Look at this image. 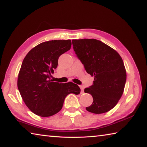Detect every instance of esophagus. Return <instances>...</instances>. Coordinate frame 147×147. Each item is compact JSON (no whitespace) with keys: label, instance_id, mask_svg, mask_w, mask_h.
I'll list each match as a JSON object with an SVG mask.
<instances>
[{"label":"esophagus","instance_id":"1","mask_svg":"<svg viewBox=\"0 0 147 147\" xmlns=\"http://www.w3.org/2000/svg\"><path fill=\"white\" fill-rule=\"evenodd\" d=\"M80 89H81V94H84V86H82V85H80Z\"/></svg>","mask_w":147,"mask_h":147}]
</instances>
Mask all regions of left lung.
<instances>
[{
  "instance_id": "8db88e82",
  "label": "left lung",
  "mask_w": 147,
  "mask_h": 147,
  "mask_svg": "<svg viewBox=\"0 0 147 147\" xmlns=\"http://www.w3.org/2000/svg\"><path fill=\"white\" fill-rule=\"evenodd\" d=\"M72 42L77 57L94 78L93 85L84 89L93 98L86 110L94 114L107 113L116 106L123 93L127 73L122 58L116 51L98 40Z\"/></svg>"
}]
</instances>
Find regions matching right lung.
Masks as SVG:
<instances>
[{
  "mask_svg": "<svg viewBox=\"0 0 147 147\" xmlns=\"http://www.w3.org/2000/svg\"><path fill=\"white\" fill-rule=\"evenodd\" d=\"M71 40L44 42L26 55L18 73L17 86L29 110L41 117L58 113L65 97L79 94L80 89L73 82L60 84L51 80L61 55L71 49Z\"/></svg>",
  "mask_w": 147,
  "mask_h": 147,
  "instance_id": "add662e5",
  "label": "right lung"
}]
</instances>
